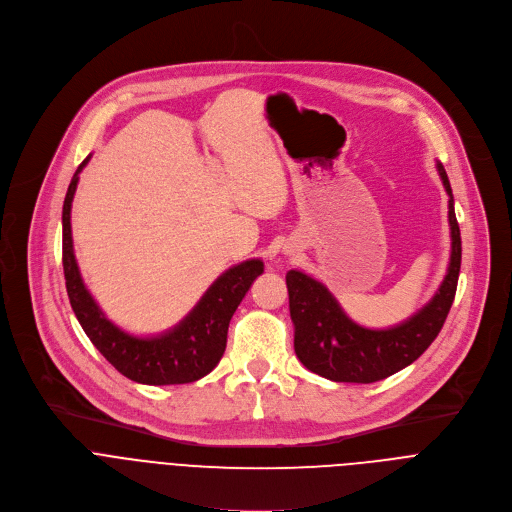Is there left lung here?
Segmentation results:
<instances>
[{
    "instance_id": "1",
    "label": "left lung",
    "mask_w": 512,
    "mask_h": 512,
    "mask_svg": "<svg viewBox=\"0 0 512 512\" xmlns=\"http://www.w3.org/2000/svg\"><path fill=\"white\" fill-rule=\"evenodd\" d=\"M437 172L450 196L452 255L440 289L409 320L385 330L362 328L344 314L324 283L296 269L287 271L285 283L289 314L294 322V348L308 371L336 383H375L409 367L440 334L456 296L462 239L452 186L440 162Z\"/></svg>"
}]
</instances>
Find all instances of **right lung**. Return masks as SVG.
I'll list each match as a JSON object with an SVG mask.
<instances>
[{"instance_id":"right-lung-1","label":"right lung","mask_w":512,"mask_h":512,"mask_svg":"<svg viewBox=\"0 0 512 512\" xmlns=\"http://www.w3.org/2000/svg\"><path fill=\"white\" fill-rule=\"evenodd\" d=\"M83 160L72 176L62 206V267L68 300L95 348L127 379L141 385H184L206 377L227 348L229 322L257 275L261 259L243 261L218 277L172 330L158 336H131L117 328L97 306L81 277L70 233V208L79 174L89 164Z\"/></svg>"}]
</instances>
